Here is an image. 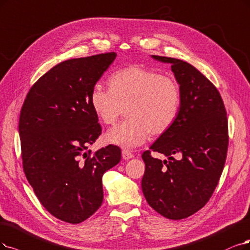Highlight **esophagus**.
<instances>
[{"label": "esophagus", "mask_w": 250, "mask_h": 250, "mask_svg": "<svg viewBox=\"0 0 250 250\" xmlns=\"http://www.w3.org/2000/svg\"><path fill=\"white\" fill-rule=\"evenodd\" d=\"M122 154H123V159L125 160V161L134 158V154H133L131 151H128V150H126V149H124L123 152H122Z\"/></svg>", "instance_id": "obj_1"}]
</instances>
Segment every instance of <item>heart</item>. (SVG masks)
I'll return each mask as SVG.
<instances>
[{
	"label": "heart",
	"mask_w": 250,
	"mask_h": 250,
	"mask_svg": "<svg viewBox=\"0 0 250 250\" xmlns=\"http://www.w3.org/2000/svg\"><path fill=\"white\" fill-rule=\"evenodd\" d=\"M109 86H92L89 103L102 123L111 125L123 114L127 118L106 134L107 143L124 148L142 145L150 134L161 136L177 118L181 89L176 79L142 66H131L114 73Z\"/></svg>",
	"instance_id": "b5f03b06"
}]
</instances>
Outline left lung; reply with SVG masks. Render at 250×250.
I'll return each instance as SVG.
<instances>
[{
  "mask_svg": "<svg viewBox=\"0 0 250 250\" xmlns=\"http://www.w3.org/2000/svg\"><path fill=\"white\" fill-rule=\"evenodd\" d=\"M171 64L181 89L177 118L150 149L168 156L142 154V191L149 206L169 219L196 213L211 198L223 173L229 145L227 111L217 88L190 63L151 55ZM180 154V160L172 158Z\"/></svg>",
  "mask_w": 250,
  "mask_h": 250,
  "instance_id": "8db88e82",
  "label": "left lung"
}]
</instances>
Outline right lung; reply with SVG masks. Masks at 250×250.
Returning a JSON list of instances; mask_svg holds the SVG:
<instances>
[{
    "mask_svg": "<svg viewBox=\"0 0 250 250\" xmlns=\"http://www.w3.org/2000/svg\"><path fill=\"white\" fill-rule=\"evenodd\" d=\"M115 58L108 52L60 62L31 87L21 111L25 177L45 209L73 225L100 208L103 174L122 159L115 145L88 150L102 132L90 91Z\"/></svg>",
    "mask_w": 250,
    "mask_h": 250,
    "instance_id": "right-lung-1",
    "label": "right lung"
}]
</instances>
